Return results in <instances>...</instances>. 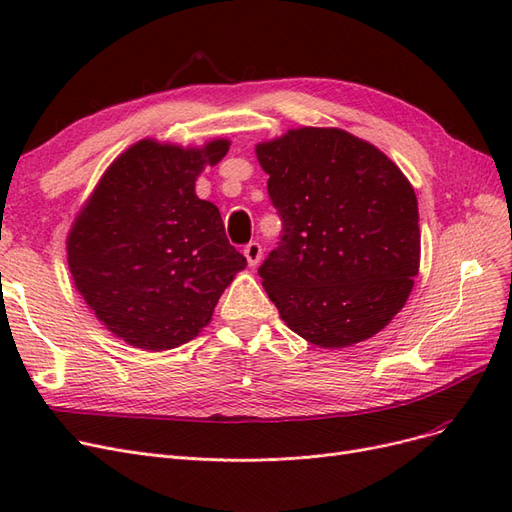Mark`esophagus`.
Segmentation results:
<instances>
[{
    "mask_svg": "<svg viewBox=\"0 0 512 512\" xmlns=\"http://www.w3.org/2000/svg\"><path fill=\"white\" fill-rule=\"evenodd\" d=\"M243 254H245V258H247V265L256 267L258 262H260V258H262V247H260L258 241H250V243H247V245L243 247Z\"/></svg>",
    "mask_w": 512,
    "mask_h": 512,
    "instance_id": "1",
    "label": "esophagus"
}]
</instances>
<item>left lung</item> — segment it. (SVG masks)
Here are the masks:
<instances>
[{
  "instance_id": "1",
  "label": "left lung",
  "mask_w": 512,
  "mask_h": 512,
  "mask_svg": "<svg viewBox=\"0 0 512 512\" xmlns=\"http://www.w3.org/2000/svg\"><path fill=\"white\" fill-rule=\"evenodd\" d=\"M256 158L284 226L258 269L282 320L320 348L374 337L406 305L421 262L410 181L339 128L288 130Z\"/></svg>"
}]
</instances>
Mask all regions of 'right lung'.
<instances>
[{
    "instance_id": "obj_1",
    "label": "right lung",
    "mask_w": 512,
    "mask_h": 512,
    "mask_svg": "<svg viewBox=\"0 0 512 512\" xmlns=\"http://www.w3.org/2000/svg\"><path fill=\"white\" fill-rule=\"evenodd\" d=\"M230 143L205 147L145 138L106 168L70 228L68 267L104 327L151 352L203 331L245 256L226 239L220 209L196 196V177Z\"/></svg>"
}]
</instances>
